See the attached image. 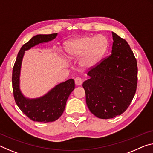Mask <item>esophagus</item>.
I'll list each match as a JSON object with an SVG mask.
<instances>
[{
    "mask_svg": "<svg viewBox=\"0 0 153 153\" xmlns=\"http://www.w3.org/2000/svg\"><path fill=\"white\" fill-rule=\"evenodd\" d=\"M82 82H83V80H82V79L81 78V77H77L75 78V83H76V85L80 86V85H82Z\"/></svg>",
    "mask_w": 153,
    "mask_h": 153,
    "instance_id": "obj_1",
    "label": "esophagus"
}]
</instances>
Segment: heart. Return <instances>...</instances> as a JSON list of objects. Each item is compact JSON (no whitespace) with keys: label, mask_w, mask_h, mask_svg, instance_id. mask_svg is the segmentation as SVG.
<instances>
[{"label":"heart","mask_w":153,"mask_h":153,"mask_svg":"<svg viewBox=\"0 0 153 153\" xmlns=\"http://www.w3.org/2000/svg\"><path fill=\"white\" fill-rule=\"evenodd\" d=\"M107 47L106 38L99 35L94 37L86 36L70 41L65 45V50L69 59H77L83 55L79 60V66L82 69H88L100 61Z\"/></svg>","instance_id":"1"}]
</instances>
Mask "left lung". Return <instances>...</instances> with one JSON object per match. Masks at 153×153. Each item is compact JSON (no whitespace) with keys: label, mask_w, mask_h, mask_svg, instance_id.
<instances>
[{"label":"left lung","mask_w":153,"mask_h":153,"mask_svg":"<svg viewBox=\"0 0 153 153\" xmlns=\"http://www.w3.org/2000/svg\"><path fill=\"white\" fill-rule=\"evenodd\" d=\"M111 54L88 71L84 82L87 106L101 119L125 112L135 95L137 65L133 51L124 39L112 32Z\"/></svg>","instance_id":"left-lung-1"}]
</instances>
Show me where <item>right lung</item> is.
<instances>
[{
    "label": "right lung",
    "instance_id": "1",
    "mask_svg": "<svg viewBox=\"0 0 153 153\" xmlns=\"http://www.w3.org/2000/svg\"><path fill=\"white\" fill-rule=\"evenodd\" d=\"M56 36L57 33L34 36L21 48L13 68L12 86L16 103L24 114L36 122L50 123L59 119L65 110L69 94L75 88L74 80L70 79L58 84L44 96L39 98H26L21 93L20 75L24 51L39 43L52 41Z\"/></svg>",
    "mask_w": 153,
    "mask_h": 153
}]
</instances>
